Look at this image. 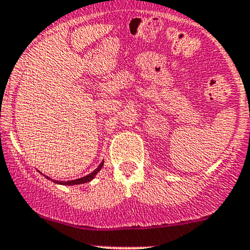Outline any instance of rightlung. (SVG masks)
<instances>
[{
  "instance_id": "1",
  "label": "right lung",
  "mask_w": 250,
  "mask_h": 250,
  "mask_svg": "<svg viewBox=\"0 0 250 250\" xmlns=\"http://www.w3.org/2000/svg\"><path fill=\"white\" fill-rule=\"evenodd\" d=\"M103 165H104V161H103L102 163L99 165V167L97 168L95 170H93L92 173L88 174V175L83 176V178H80V179H76V180H70V181H58V180H53V183H57V184H60V185H78V184H84V183H88V181H90L92 179H94V176L97 175L98 172H99L100 169L103 168ZM47 179H49L48 176H46Z\"/></svg>"
}]
</instances>
